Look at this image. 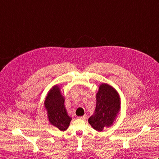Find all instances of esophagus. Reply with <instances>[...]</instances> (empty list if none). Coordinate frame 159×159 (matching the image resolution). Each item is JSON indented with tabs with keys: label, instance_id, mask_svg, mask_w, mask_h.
Masks as SVG:
<instances>
[{
	"label": "esophagus",
	"instance_id": "34e87169",
	"mask_svg": "<svg viewBox=\"0 0 159 159\" xmlns=\"http://www.w3.org/2000/svg\"><path fill=\"white\" fill-rule=\"evenodd\" d=\"M86 116H81V117H79V119H80V120H85L86 119Z\"/></svg>",
	"mask_w": 159,
	"mask_h": 159
}]
</instances>
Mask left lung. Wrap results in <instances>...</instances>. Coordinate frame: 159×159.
<instances>
[{
    "label": "left lung",
    "instance_id": "obj_1",
    "mask_svg": "<svg viewBox=\"0 0 159 159\" xmlns=\"http://www.w3.org/2000/svg\"><path fill=\"white\" fill-rule=\"evenodd\" d=\"M95 113L88 121L97 131L112 126L119 114L121 108V99L119 93L111 85L102 83L97 91Z\"/></svg>",
    "mask_w": 159,
    "mask_h": 159
}]
</instances>
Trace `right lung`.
I'll return each mask as SVG.
<instances>
[{
    "label": "right lung",
    "mask_w": 159,
    "mask_h": 159,
    "mask_svg": "<svg viewBox=\"0 0 159 159\" xmlns=\"http://www.w3.org/2000/svg\"><path fill=\"white\" fill-rule=\"evenodd\" d=\"M65 98L61 87L55 85L48 91L44 100V108L47 111L49 123L61 131H65L72 120L65 107Z\"/></svg>",
    "instance_id": "1"
}]
</instances>
